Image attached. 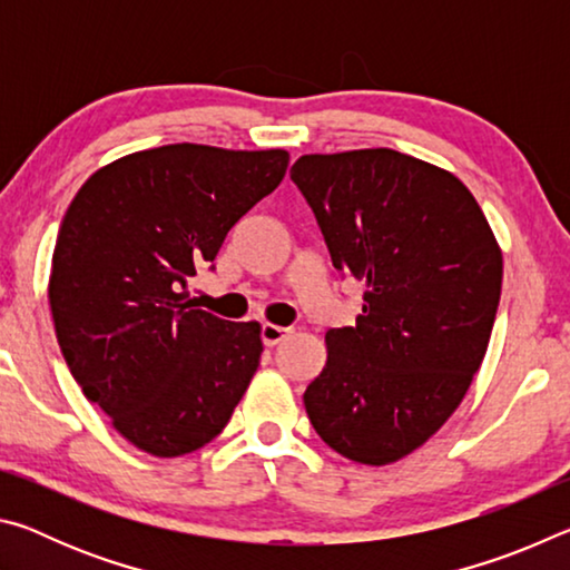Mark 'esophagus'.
<instances>
[{"label": "esophagus", "mask_w": 570, "mask_h": 570, "mask_svg": "<svg viewBox=\"0 0 570 570\" xmlns=\"http://www.w3.org/2000/svg\"><path fill=\"white\" fill-rule=\"evenodd\" d=\"M288 334H292V330H284V326H276V324L262 326V340L266 346H276L278 342H284Z\"/></svg>", "instance_id": "1"}]
</instances>
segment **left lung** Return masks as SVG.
Segmentation results:
<instances>
[{
    "label": "left lung",
    "mask_w": 570,
    "mask_h": 570,
    "mask_svg": "<svg viewBox=\"0 0 570 570\" xmlns=\"http://www.w3.org/2000/svg\"><path fill=\"white\" fill-rule=\"evenodd\" d=\"M292 180L336 272L366 286L356 324L324 336L306 414L346 460L392 465L468 394L495 324L503 250L465 183L397 150L308 153Z\"/></svg>",
    "instance_id": "left-lung-1"
}]
</instances>
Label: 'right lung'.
Wrapping results in <instances>:
<instances>
[{
    "label": "right lung",
    "instance_id": "right-lung-1",
    "mask_svg": "<svg viewBox=\"0 0 570 570\" xmlns=\"http://www.w3.org/2000/svg\"><path fill=\"white\" fill-rule=\"evenodd\" d=\"M284 148L176 142L108 163L57 234L47 296L82 394L135 448L180 458L220 435L262 356V324L188 302L238 218L282 183Z\"/></svg>",
    "mask_w": 570,
    "mask_h": 570
}]
</instances>
